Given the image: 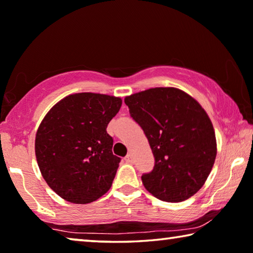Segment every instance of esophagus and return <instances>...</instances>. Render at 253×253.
<instances>
[{"label": "esophagus", "mask_w": 253, "mask_h": 253, "mask_svg": "<svg viewBox=\"0 0 253 253\" xmlns=\"http://www.w3.org/2000/svg\"><path fill=\"white\" fill-rule=\"evenodd\" d=\"M124 160H126V163L131 164L132 163V156L131 155H127L126 158H124Z\"/></svg>", "instance_id": "1"}]
</instances>
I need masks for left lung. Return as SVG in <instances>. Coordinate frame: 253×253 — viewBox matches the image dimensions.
Listing matches in <instances>:
<instances>
[{"mask_svg":"<svg viewBox=\"0 0 253 253\" xmlns=\"http://www.w3.org/2000/svg\"><path fill=\"white\" fill-rule=\"evenodd\" d=\"M131 117L142 127L155 167L141 177L160 201L188 200L200 190L216 158L212 121L195 98L175 87H155L124 98Z\"/></svg>","mask_w":253,"mask_h":253,"instance_id":"8db88e82","label":"left lung"}]
</instances>
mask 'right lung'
I'll list each match as a JSON object with an SVG mask.
<instances>
[{"instance_id": "1", "label": "right lung", "mask_w": 253, "mask_h": 253, "mask_svg": "<svg viewBox=\"0 0 253 253\" xmlns=\"http://www.w3.org/2000/svg\"><path fill=\"white\" fill-rule=\"evenodd\" d=\"M122 105L117 96L75 93L53 105L38 127L35 151L41 175L57 195L88 204L111 188L120 159L107 124Z\"/></svg>"}]
</instances>
